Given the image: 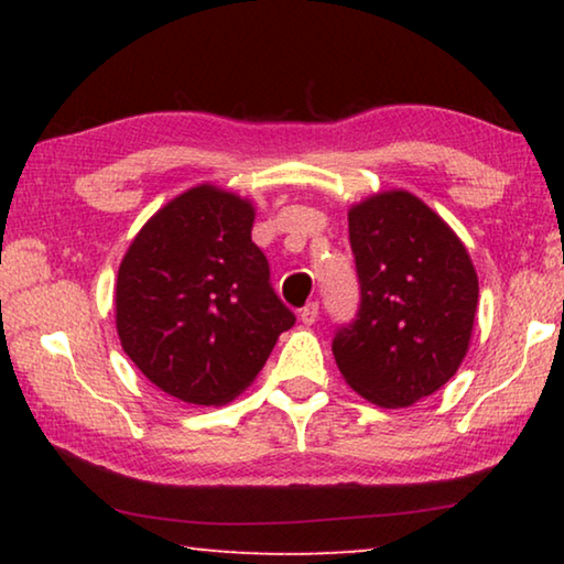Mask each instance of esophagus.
<instances>
[{
  "label": "esophagus",
  "mask_w": 564,
  "mask_h": 564,
  "mask_svg": "<svg viewBox=\"0 0 564 564\" xmlns=\"http://www.w3.org/2000/svg\"><path fill=\"white\" fill-rule=\"evenodd\" d=\"M299 316H301V321L305 323V326H313V323L318 321V303L316 301L308 303V305H305V308H301Z\"/></svg>",
  "instance_id": "esophagus-1"
}]
</instances>
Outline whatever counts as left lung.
<instances>
[{
    "instance_id": "obj_1",
    "label": "left lung",
    "mask_w": 564,
    "mask_h": 564,
    "mask_svg": "<svg viewBox=\"0 0 564 564\" xmlns=\"http://www.w3.org/2000/svg\"><path fill=\"white\" fill-rule=\"evenodd\" d=\"M360 308L333 338L346 383L380 408L433 395L467 356L477 273L465 243L431 206L403 188L348 208Z\"/></svg>"
}]
</instances>
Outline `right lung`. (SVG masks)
<instances>
[{
    "mask_svg": "<svg viewBox=\"0 0 564 564\" xmlns=\"http://www.w3.org/2000/svg\"><path fill=\"white\" fill-rule=\"evenodd\" d=\"M253 218L251 198L198 184L161 206L121 259L113 289L121 348L184 403H231L295 323L251 241Z\"/></svg>",
    "mask_w": 564,
    "mask_h": 564,
    "instance_id": "add662e5",
    "label": "right lung"
}]
</instances>
